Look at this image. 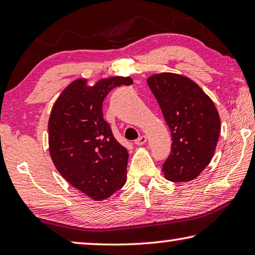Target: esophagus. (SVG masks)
<instances>
[{"label": "esophagus", "instance_id": "obj_1", "mask_svg": "<svg viewBox=\"0 0 255 255\" xmlns=\"http://www.w3.org/2000/svg\"><path fill=\"white\" fill-rule=\"evenodd\" d=\"M146 141H148V138H146V136H145V135H142V136H139V137H138L137 139H136L135 144H136V145H143V144H145Z\"/></svg>", "mask_w": 255, "mask_h": 255}]
</instances>
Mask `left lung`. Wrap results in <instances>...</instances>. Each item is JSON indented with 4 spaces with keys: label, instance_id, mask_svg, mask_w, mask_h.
<instances>
[{
    "label": "left lung",
    "instance_id": "obj_1",
    "mask_svg": "<svg viewBox=\"0 0 255 255\" xmlns=\"http://www.w3.org/2000/svg\"><path fill=\"white\" fill-rule=\"evenodd\" d=\"M148 85L158 102L171 130V153L163 164L167 180L195 179L213 158L221 131V120L213 100L188 77L156 74Z\"/></svg>",
    "mask_w": 255,
    "mask_h": 255
}]
</instances>
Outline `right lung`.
<instances>
[{
	"mask_svg": "<svg viewBox=\"0 0 255 255\" xmlns=\"http://www.w3.org/2000/svg\"><path fill=\"white\" fill-rule=\"evenodd\" d=\"M132 83L111 77L89 87L76 80L61 93L48 121L49 153L60 174L78 191L100 201L126 182L128 151L114 138L103 118V102L111 90Z\"/></svg>",
	"mask_w": 255,
	"mask_h": 255,
	"instance_id": "add662e5",
	"label": "right lung"
}]
</instances>
